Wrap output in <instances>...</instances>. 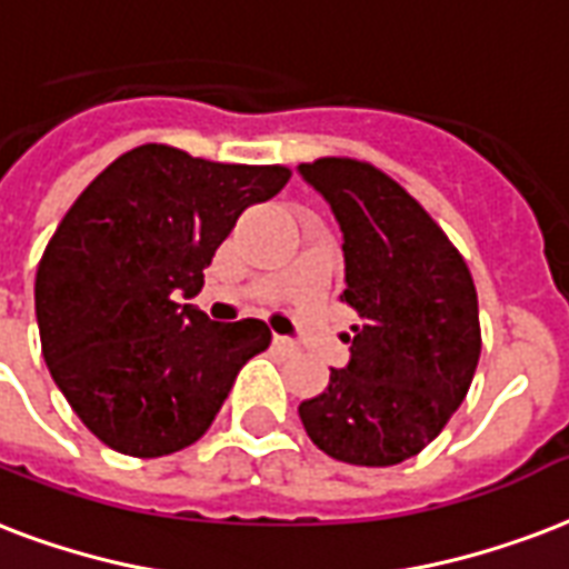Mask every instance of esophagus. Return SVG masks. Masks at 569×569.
<instances>
[{
	"label": "esophagus",
	"mask_w": 569,
	"mask_h": 569,
	"mask_svg": "<svg viewBox=\"0 0 569 569\" xmlns=\"http://www.w3.org/2000/svg\"><path fill=\"white\" fill-rule=\"evenodd\" d=\"M274 346H277V349H280V352H286V355L298 352V342L289 340V337H280V333H274Z\"/></svg>",
	"instance_id": "esophagus-1"
}]
</instances>
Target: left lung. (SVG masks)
<instances>
[{"label":"left lung","instance_id":"8db88e82","mask_svg":"<svg viewBox=\"0 0 569 569\" xmlns=\"http://www.w3.org/2000/svg\"><path fill=\"white\" fill-rule=\"evenodd\" d=\"M342 229L352 361L298 406L316 448L349 466L418 457L466 400L480 361L477 289L427 208L355 158L301 163Z\"/></svg>","mask_w":569,"mask_h":569}]
</instances>
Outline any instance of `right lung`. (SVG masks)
Segmentation results:
<instances>
[{
    "mask_svg": "<svg viewBox=\"0 0 569 569\" xmlns=\"http://www.w3.org/2000/svg\"><path fill=\"white\" fill-rule=\"evenodd\" d=\"M283 163H217L163 142L116 158L73 199L34 277L43 361L86 429L124 457L190 448L238 370L266 352L259 319L193 303L241 211L286 188Z\"/></svg>",
    "mask_w": 569,
    "mask_h": 569,
    "instance_id": "1",
    "label": "right lung"
}]
</instances>
